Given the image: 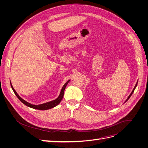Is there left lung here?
I'll return each mask as SVG.
<instances>
[{"label":"left lung","instance_id":"obj_1","mask_svg":"<svg viewBox=\"0 0 148 148\" xmlns=\"http://www.w3.org/2000/svg\"><path fill=\"white\" fill-rule=\"evenodd\" d=\"M137 84H138V82L136 83V85H135V88H134V89H133V91H132V92H131V94H130V96L128 97V98H127V100H126V101H125V102H127L128 99H129V98L130 97H131V96L132 95V94L133 93V92H134V91H135V88H136V86H137Z\"/></svg>","mask_w":148,"mask_h":148}]
</instances>
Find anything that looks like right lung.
Wrapping results in <instances>:
<instances>
[{"label":"right lung","mask_w":148,"mask_h":148,"mask_svg":"<svg viewBox=\"0 0 148 148\" xmlns=\"http://www.w3.org/2000/svg\"><path fill=\"white\" fill-rule=\"evenodd\" d=\"M70 81V80H69ZM69 81L67 82L64 85L63 88H62V90H61V92H60V94L59 96L58 97L57 99H56V100L54 101H51V102H46L45 103V104H40V105H33V104H29V103H28V102L25 101V100H23L22 98H21L16 93V92L15 91V90L14 89V88H13L12 84L10 83L11 84V87L13 89V92H14V93L15 94V95L17 96V97L18 98L19 100L21 102H23L24 104H25L26 106H27L29 107H31V108H33V109H39V110H47V109H50L51 108H53V107H54L55 106H57L58 104H59V103L60 102V101H62V98H63L64 97V91H65V89L66 88V86L67 85V84H68V83L69 82Z\"/></svg>","instance_id":"right-lung-1"}]
</instances>
